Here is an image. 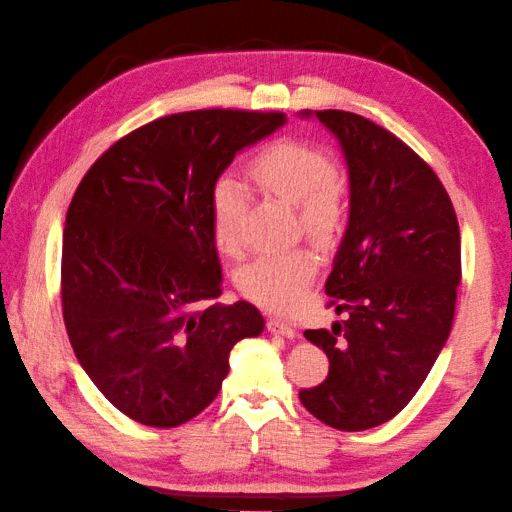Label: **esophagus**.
Here are the masks:
<instances>
[{
	"mask_svg": "<svg viewBox=\"0 0 512 512\" xmlns=\"http://www.w3.org/2000/svg\"><path fill=\"white\" fill-rule=\"evenodd\" d=\"M267 331L274 335H283V338H295L297 335V331L292 329V324L279 320V317H270V320H267Z\"/></svg>",
	"mask_w": 512,
	"mask_h": 512,
	"instance_id": "1",
	"label": "esophagus"
}]
</instances>
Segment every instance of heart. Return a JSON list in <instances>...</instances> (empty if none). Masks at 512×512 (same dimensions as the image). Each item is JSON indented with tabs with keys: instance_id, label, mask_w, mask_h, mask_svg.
Instances as JSON below:
<instances>
[{
	"instance_id": "b5f03b06",
	"label": "heart",
	"mask_w": 512,
	"mask_h": 512,
	"mask_svg": "<svg viewBox=\"0 0 512 512\" xmlns=\"http://www.w3.org/2000/svg\"><path fill=\"white\" fill-rule=\"evenodd\" d=\"M251 179L267 195L297 206L299 224L317 240L331 238L345 217V197L333 179V163L320 149L304 142H274L254 158ZM245 206V190L231 177L215 183L211 199L213 236L224 254H238L240 215ZM317 258L311 249L297 247L283 254L258 256L240 267L238 288L254 304L270 311L288 313L299 306L311 283Z\"/></svg>"
}]
</instances>
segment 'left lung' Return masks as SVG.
<instances>
[{
  "instance_id": "8db88e82",
  "label": "left lung",
  "mask_w": 512,
  "mask_h": 512,
  "mask_svg": "<svg viewBox=\"0 0 512 512\" xmlns=\"http://www.w3.org/2000/svg\"><path fill=\"white\" fill-rule=\"evenodd\" d=\"M338 140L349 177L347 229L326 295L349 311L306 340L329 376L299 399L338 431L374 429L420 390L451 333L460 283V229L445 186L413 149L347 111H301Z\"/></svg>"
}]
</instances>
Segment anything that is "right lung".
I'll return each mask as SVG.
<instances>
[{
    "mask_svg": "<svg viewBox=\"0 0 512 512\" xmlns=\"http://www.w3.org/2000/svg\"><path fill=\"white\" fill-rule=\"evenodd\" d=\"M283 113L158 117L97 158L65 215L61 295L74 356L131 420L172 429L222 388L229 354L265 329L249 301L222 295L211 199L245 147Z\"/></svg>",
    "mask_w": 512,
    "mask_h": 512,
    "instance_id": "obj_1",
    "label": "right lung"
}]
</instances>
